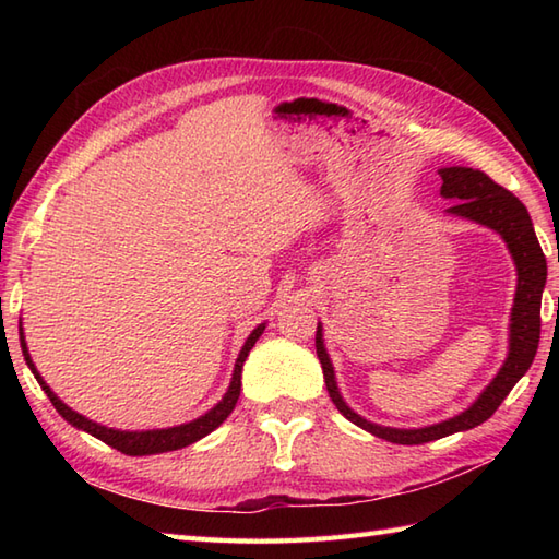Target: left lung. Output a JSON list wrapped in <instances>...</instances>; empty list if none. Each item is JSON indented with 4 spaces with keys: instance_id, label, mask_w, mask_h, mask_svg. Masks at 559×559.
<instances>
[{
    "instance_id": "8db88e82",
    "label": "left lung",
    "mask_w": 559,
    "mask_h": 559,
    "mask_svg": "<svg viewBox=\"0 0 559 559\" xmlns=\"http://www.w3.org/2000/svg\"><path fill=\"white\" fill-rule=\"evenodd\" d=\"M439 177H442V197L456 199V204L449 209V213L497 230L504 237L509 252L514 257V264L519 271V286L512 307V326H509L512 329V334H509V355L502 370L497 372L490 386L483 391L480 399L473 403L468 411H463L456 418H449L444 423L420 427V430H396V427H382L365 420L346 406V401L338 394L334 367H331L324 348L322 326H317V358L322 362L324 382L331 401L336 403V408L346 415L350 423L394 444H425L439 437L471 430V427L488 420L490 415L502 406V401L509 396V391L514 389L519 379L528 372L540 341V298L545 278H548V264H545V254L540 249L536 230H533L526 206L521 204L509 189L490 180L483 170L454 165V168L439 170Z\"/></svg>"
}]
</instances>
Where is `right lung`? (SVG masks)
I'll return each mask as SVG.
<instances>
[{
	"instance_id": "add662e5",
	"label": "right lung",
	"mask_w": 559,
	"mask_h": 559,
	"mask_svg": "<svg viewBox=\"0 0 559 559\" xmlns=\"http://www.w3.org/2000/svg\"><path fill=\"white\" fill-rule=\"evenodd\" d=\"M261 331H264V324H259L252 334H249L247 343L240 350V358H237L235 362V372H233V382H230V389L225 391L223 401L218 403V406H213L206 415H201V418L187 423V425H177V427H168V430H146V432H120V430H112V427H103L98 423H93L88 418H83V415H79L76 411H71L69 406H64L62 401H59L52 389L47 386L43 382V377L38 374V370H35V365L31 360L28 355V348H26V341H23V329L19 326V336H21V348H23V358H26L31 372L35 374V379H38V384L43 386V391L47 394V399L52 401V406L57 408V413L62 415V418L67 423H71L74 427H79V430L88 432L93 437H98L100 442L110 444L112 449L122 451V454H129V456H148V454H163V451H175V449H182V447H189L194 444L197 439L206 437L209 432L216 430V427L228 418V415L233 413L237 399H240V386H242V365L247 360L249 350L254 348L257 338L261 336Z\"/></svg>"
}]
</instances>
